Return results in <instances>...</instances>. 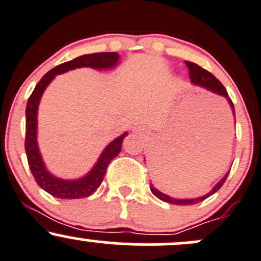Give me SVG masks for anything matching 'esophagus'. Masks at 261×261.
I'll return each instance as SVG.
<instances>
[{
	"mask_svg": "<svg viewBox=\"0 0 261 261\" xmlns=\"http://www.w3.org/2000/svg\"><path fill=\"white\" fill-rule=\"evenodd\" d=\"M133 132H134V133H137V134L143 133V132H142V128L141 127H134L133 128Z\"/></svg>",
	"mask_w": 261,
	"mask_h": 261,
	"instance_id": "1",
	"label": "esophagus"
}]
</instances>
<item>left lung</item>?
Segmentation results:
<instances>
[{
  "label": "left lung",
  "mask_w": 261,
  "mask_h": 261,
  "mask_svg": "<svg viewBox=\"0 0 261 261\" xmlns=\"http://www.w3.org/2000/svg\"><path fill=\"white\" fill-rule=\"evenodd\" d=\"M186 65H187V68H189V71H190L191 83H192L193 85H197V87L205 88V89L210 90V91H212V93L217 94V95L224 96V98L227 100V103H229L230 108L232 109V114L235 115V109H233L232 101H231V99L229 98V94H227V91H226V89H225L224 85L219 82V79H216V77H215L210 71L205 70V69H202L201 66H198L197 64L191 63V61H186ZM227 174H229V172H227V173L225 174V176L222 177V178L220 179L216 185H215L214 189H212L210 192L206 193L205 196H201V197H196V198H173V197H171V196L166 195V193L161 192V191L155 189L153 185H150L149 189H150V191H152V193L155 196V197L160 198V200H162V201H165V202H167V203H172V205H181V206L193 205V203H198V202H201V201L206 200L208 196L214 195L216 191H219L220 189H221V186L224 185L225 179H226Z\"/></svg>",
  "instance_id": "8db88e82"
}]
</instances>
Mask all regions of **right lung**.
Wrapping results in <instances>:
<instances>
[{
    "mask_svg": "<svg viewBox=\"0 0 261 261\" xmlns=\"http://www.w3.org/2000/svg\"><path fill=\"white\" fill-rule=\"evenodd\" d=\"M119 54L117 53H95L82 55L74 60L60 64L42 76V79L37 83L29 98L28 106H26L25 139V150L29 166H30L31 173L37 185L47 193L53 195L54 197L72 200V198L88 197L91 193L95 192L106 176L107 167L111 161L119 154L123 139L128 136V132H124L122 136L117 137L103 149L95 165L85 176L76 179H64L54 176L45 166L39 149V144H37V111H39V104L42 94L56 75L64 74V72L77 68L108 70V69L115 68L119 64Z\"/></svg>",
    "mask_w": 261,
    "mask_h": 261,
    "instance_id": "add662e5",
    "label": "right lung"
}]
</instances>
